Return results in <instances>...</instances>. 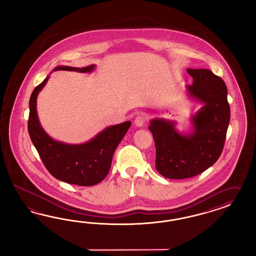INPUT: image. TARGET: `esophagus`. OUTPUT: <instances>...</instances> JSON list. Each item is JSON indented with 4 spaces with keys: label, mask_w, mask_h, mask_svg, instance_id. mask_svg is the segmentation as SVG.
Returning <instances> with one entry per match:
<instances>
[{
    "label": "esophagus",
    "mask_w": 256,
    "mask_h": 256,
    "mask_svg": "<svg viewBox=\"0 0 256 256\" xmlns=\"http://www.w3.org/2000/svg\"><path fill=\"white\" fill-rule=\"evenodd\" d=\"M144 122H146V117L142 116V114H139L134 120V124H135L136 126H139V128L142 126L144 124Z\"/></svg>",
    "instance_id": "esophagus-1"
}]
</instances>
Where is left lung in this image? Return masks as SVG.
<instances>
[{
    "instance_id": "left-lung-1",
    "label": "left lung",
    "mask_w": 256,
    "mask_h": 256,
    "mask_svg": "<svg viewBox=\"0 0 256 256\" xmlns=\"http://www.w3.org/2000/svg\"><path fill=\"white\" fill-rule=\"evenodd\" d=\"M194 78L186 86L190 96L204 106L192 116V132L179 133L176 122L153 119L148 126L156 146V169L166 178L195 176L216 162L224 146L230 121L227 87L222 78L208 70L188 68Z\"/></svg>"
}]
</instances>
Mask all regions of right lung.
<instances>
[{
    "label": "right lung",
    "mask_w": 256,
    "mask_h": 256,
    "mask_svg": "<svg viewBox=\"0 0 256 256\" xmlns=\"http://www.w3.org/2000/svg\"><path fill=\"white\" fill-rule=\"evenodd\" d=\"M94 70V64L82 68L66 66L54 68L82 73ZM48 80V77L34 89L30 98L28 132L32 142L46 170L55 178L78 186L96 185L107 176L114 153L132 123L126 121L108 126L91 140L82 144H68L54 140L42 128L36 112L38 96Z\"/></svg>",
    "instance_id": "right-lung-1"
}]
</instances>
